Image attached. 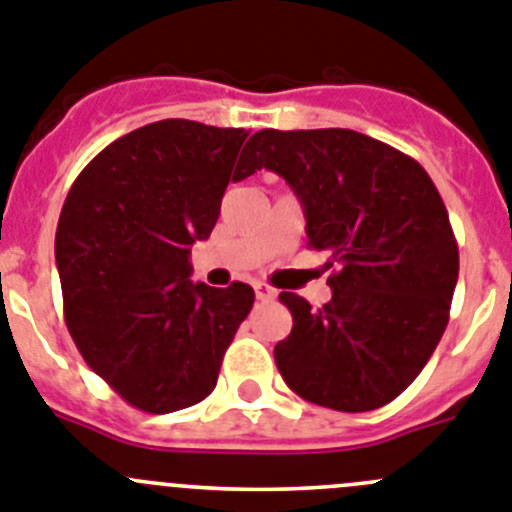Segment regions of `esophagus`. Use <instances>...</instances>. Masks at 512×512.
Returning <instances> with one entry per match:
<instances>
[{
    "label": "esophagus",
    "instance_id": "1",
    "mask_svg": "<svg viewBox=\"0 0 512 512\" xmlns=\"http://www.w3.org/2000/svg\"><path fill=\"white\" fill-rule=\"evenodd\" d=\"M255 296L260 298V301H273L275 290L265 283H255Z\"/></svg>",
    "mask_w": 512,
    "mask_h": 512
}]
</instances>
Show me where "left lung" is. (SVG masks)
<instances>
[{"mask_svg": "<svg viewBox=\"0 0 512 512\" xmlns=\"http://www.w3.org/2000/svg\"><path fill=\"white\" fill-rule=\"evenodd\" d=\"M247 170H275L306 214L311 250L329 252L331 301L283 290L293 329L275 365L303 400L375 411L426 367L459 278L449 214L421 163L352 130H260Z\"/></svg>", "mask_w": 512, "mask_h": 512, "instance_id": "8db88e82", "label": "left lung"}]
</instances>
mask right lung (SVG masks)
<instances>
[{"instance_id":"right-lung-1","label":"right lung","mask_w":512,"mask_h":512,"mask_svg":"<svg viewBox=\"0 0 512 512\" xmlns=\"http://www.w3.org/2000/svg\"><path fill=\"white\" fill-rule=\"evenodd\" d=\"M245 130L160 119L107 145L73 181L55 232L63 316L86 365L145 413L214 390L255 290L191 283V245L209 239Z\"/></svg>"}]
</instances>
